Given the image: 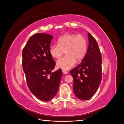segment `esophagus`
<instances>
[{"label":"esophagus","mask_w":124,"mask_h":124,"mask_svg":"<svg viewBox=\"0 0 124 124\" xmlns=\"http://www.w3.org/2000/svg\"><path fill=\"white\" fill-rule=\"evenodd\" d=\"M62 72H63V73H64V74H67L68 73V72L67 71H66V70H62Z\"/></svg>","instance_id":"obj_1"}]
</instances>
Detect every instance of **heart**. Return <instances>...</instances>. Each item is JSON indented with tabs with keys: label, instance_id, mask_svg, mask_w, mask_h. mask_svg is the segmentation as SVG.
<instances>
[{
	"label": "heart",
	"instance_id": "b5f03b06",
	"mask_svg": "<svg viewBox=\"0 0 124 124\" xmlns=\"http://www.w3.org/2000/svg\"><path fill=\"white\" fill-rule=\"evenodd\" d=\"M87 44L83 36L74 33H67L57 40V44L50 47V54L52 57L60 58L64 53V57L57 62V66L63 70H68L76 64L77 61H81L86 54Z\"/></svg>",
	"mask_w": 124,
	"mask_h": 124
}]
</instances>
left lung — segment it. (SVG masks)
<instances>
[{
    "label": "left lung",
    "mask_w": 124,
    "mask_h": 124,
    "mask_svg": "<svg viewBox=\"0 0 124 124\" xmlns=\"http://www.w3.org/2000/svg\"><path fill=\"white\" fill-rule=\"evenodd\" d=\"M88 46L86 54L79 65L71 70L73 92L80 100H87L95 94L102 78V58L98 43L88 33Z\"/></svg>",
    "instance_id": "8db88e82"
}]
</instances>
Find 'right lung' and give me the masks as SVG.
Masks as SVG:
<instances>
[{
    "label": "right lung",
    "mask_w": 124,
    "mask_h": 124,
    "mask_svg": "<svg viewBox=\"0 0 124 124\" xmlns=\"http://www.w3.org/2000/svg\"><path fill=\"white\" fill-rule=\"evenodd\" d=\"M53 38L45 33L35 34L22 52V65L28 87L33 95L43 101H50L57 93L62 74L61 69L52 72L56 65L49 52Z\"/></svg>",
    "instance_id": "1"
}]
</instances>
